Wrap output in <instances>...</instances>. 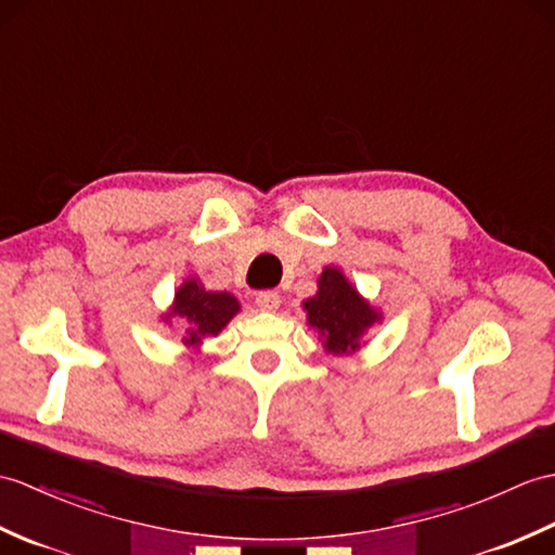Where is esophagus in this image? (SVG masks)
I'll list each match as a JSON object with an SVG mask.
<instances>
[{
    "label": "esophagus",
    "mask_w": 555,
    "mask_h": 555,
    "mask_svg": "<svg viewBox=\"0 0 555 555\" xmlns=\"http://www.w3.org/2000/svg\"><path fill=\"white\" fill-rule=\"evenodd\" d=\"M255 302H257V307L262 309V312H276L279 305H281V298H279V293L262 291V293H257Z\"/></svg>",
    "instance_id": "obj_1"
}]
</instances>
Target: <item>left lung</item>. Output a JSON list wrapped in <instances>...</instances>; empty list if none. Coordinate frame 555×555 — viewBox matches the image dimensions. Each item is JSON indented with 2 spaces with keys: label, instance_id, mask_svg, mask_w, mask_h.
<instances>
[{
  "label": "left lung",
  "instance_id": "left-lung-1",
  "mask_svg": "<svg viewBox=\"0 0 555 555\" xmlns=\"http://www.w3.org/2000/svg\"><path fill=\"white\" fill-rule=\"evenodd\" d=\"M307 324L319 333L328 354H352L362 347L364 333L380 321L362 295L336 267H326L319 276L314 298L305 300Z\"/></svg>",
  "mask_w": 555,
  "mask_h": 555
}]
</instances>
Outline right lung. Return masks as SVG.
I'll return each instance as SVG.
<instances>
[{"label":"right lung","mask_w":555,"mask_h":555,"mask_svg":"<svg viewBox=\"0 0 555 555\" xmlns=\"http://www.w3.org/2000/svg\"><path fill=\"white\" fill-rule=\"evenodd\" d=\"M238 300L231 293L205 291L198 279H186L175 293V302L163 319H179L184 324V345L196 347L208 336H217L238 314Z\"/></svg>","instance_id":"add662e5"}]
</instances>
